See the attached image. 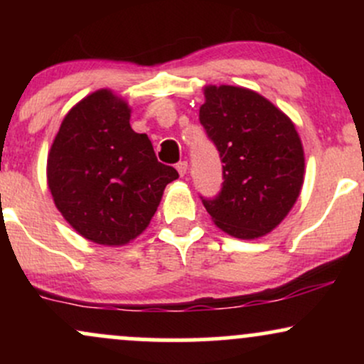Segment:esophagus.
Masks as SVG:
<instances>
[{"mask_svg":"<svg viewBox=\"0 0 364 364\" xmlns=\"http://www.w3.org/2000/svg\"><path fill=\"white\" fill-rule=\"evenodd\" d=\"M176 169H178V173H179V176H185L186 174V171H188V162L186 161H181V162H178L176 164Z\"/></svg>","mask_w":364,"mask_h":364,"instance_id":"34e87169","label":"esophagus"}]
</instances>
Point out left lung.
Returning a JSON list of instances; mask_svg holds the SVG:
<instances>
[{"label":"left lung","instance_id":"left-lung-1","mask_svg":"<svg viewBox=\"0 0 364 364\" xmlns=\"http://www.w3.org/2000/svg\"><path fill=\"white\" fill-rule=\"evenodd\" d=\"M200 123L223 162V188L200 196L217 228L240 240L270 232L289 214L304 178V154L292 121L257 92L208 85Z\"/></svg>","mask_w":364,"mask_h":364}]
</instances>
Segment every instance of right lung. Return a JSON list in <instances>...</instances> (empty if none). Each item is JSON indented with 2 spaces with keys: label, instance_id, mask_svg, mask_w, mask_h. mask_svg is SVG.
I'll return each instance as SVG.
<instances>
[{
  "label": "right lung",
  "instance_id": "1",
  "mask_svg": "<svg viewBox=\"0 0 364 364\" xmlns=\"http://www.w3.org/2000/svg\"><path fill=\"white\" fill-rule=\"evenodd\" d=\"M178 171L161 164L145 133L129 127L128 104L102 89L63 119L48 156V186L78 235L127 245L147 228Z\"/></svg>",
  "mask_w": 364,
  "mask_h": 364
}]
</instances>
